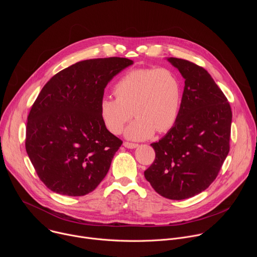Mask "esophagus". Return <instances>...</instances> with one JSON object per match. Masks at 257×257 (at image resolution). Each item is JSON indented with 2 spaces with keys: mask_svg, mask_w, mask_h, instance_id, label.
I'll use <instances>...</instances> for the list:
<instances>
[{
  "mask_svg": "<svg viewBox=\"0 0 257 257\" xmlns=\"http://www.w3.org/2000/svg\"><path fill=\"white\" fill-rule=\"evenodd\" d=\"M123 145L125 146V148L127 149H130V150H133V149H136L138 144L137 143H131V142H124Z\"/></svg>",
  "mask_w": 257,
  "mask_h": 257,
  "instance_id": "obj_1",
  "label": "esophagus"
}]
</instances>
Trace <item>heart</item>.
I'll list each match as a JSON object with an SVG mask.
<instances>
[{
    "label": "heart",
    "instance_id": "1",
    "mask_svg": "<svg viewBox=\"0 0 257 257\" xmlns=\"http://www.w3.org/2000/svg\"><path fill=\"white\" fill-rule=\"evenodd\" d=\"M116 98L103 97L99 115L106 129L114 134L122 132L132 115L136 119L126 128L131 140L151 138L156 130L167 132L176 123L182 98L181 82L168 68L133 69L114 86Z\"/></svg>",
    "mask_w": 257,
    "mask_h": 257
}]
</instances>
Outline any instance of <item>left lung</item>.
Returning a JSON list of instances; mask_svg holds the SVG:
<instances>
[{
    "mask_svg": "<svg viewBox=\"0 0 257 257\" xmlns=\"http://www.w3.org/2000/svg\"><path fill=\"white\" fill-rule=\"evenodd\" d=\"M185 79L175 125L151 145L156 160L144 177L162 196L182 200L204 191L230 151L232 111L209 73L178 58L167 59Z\"/></svg>",
    "mask_w": 257,
    "mask_h": 257,
    "instance_id": "left-lung-1",
    "label": "left lung"
}]
</instances>
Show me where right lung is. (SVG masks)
I'll use <instances>...</instances> for the list:
<instances>
[{"instance_id":"right-lung-1","label":"right lung","mask_w":257,"mask_h":257,"mask_svg":"<svg viewBox=\"0 0 257 257\" xmlns=\"http://www.w3.org/2000/svg\"><path fill=\"white\" fill-rule=\"evenodd\" d=\"M132 64L118 57L81 61L43 87L27 117L25 149L52 191L83 196L107 174L122 140L104 126L99 102L106 84Z\"/></svg>"}]
</instances>
